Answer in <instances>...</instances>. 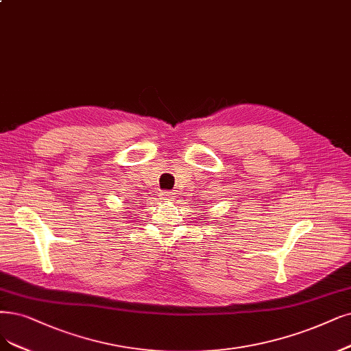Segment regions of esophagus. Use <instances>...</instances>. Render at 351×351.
Segmentation results:
<instances>
[{"mask_svg":"<svg viewBox=\"0 0 351 351\" xmlns=\"http://www.w3.org/2000/svg\"><path fill=\"white\" fill-rule=\"evenodd\" d=\"M160 195L163 199H167V201H172L175 198V193L171 191H163V192H160Z\"/></svg>","mask_w":351,"mask_h":351,"instance_id":"34e87169","label":"esophagus"}]
</instances>
